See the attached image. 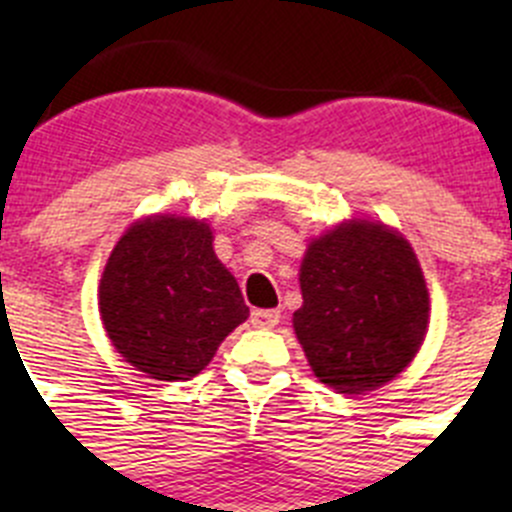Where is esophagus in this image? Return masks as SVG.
I'll list each match as a JSON object with an SVG mask.
<instances>
[{
    "mask_svg": "<svg viewBox=\"0 0 512 512\" xmlns=\"http://www.w3.org/2000/svg\"><path fill=\"white\" fill-rule=\"evenodd\" d=\"M250 322L252 327L257 329H272L280 322V312H277V309H252Z\"/></svg>",
    "mask_w": 512,
    "mask_h": 512,
    "instance_id": "esophagus-1",
    "label": "esophagus"
}]
</instances>
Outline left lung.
I'll return each mask as SVG.
<instances>
[{
    "label": "left lung",
    "instance_id": "1",
    "mask_svg": "<svg viewBox=\"0 0 512 512\" xmlns=\"http://www.w3.org/2000/svg\"><path fill=\"white\" fill-rule=\"evenodd\" d=\"M292 324L314 376L339 394L389 384L428 327V289L414 247L391 227L347 220L314 237L299 267Z\"/></svg>",
    "mask_w": 512,
    "mask_h": 512
}]
</instances>
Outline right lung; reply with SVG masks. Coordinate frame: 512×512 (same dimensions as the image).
Masks as SVG:
<instances>
[{
  "instance_id": "1",
  "label": "right lung",
  "mask_w": 512,
  "mask_h": 512,
  "mask_svg": "<svg viewBox=\"0 0 512 512\" xmlns=\"http://www.w3.org/2000/svg\"><path fill=\"white\" fill-rule=\"evenodd\" d=\"M98 309L116 352L158 381L193 379L250 317L210 225L178 215H151L123 232L103 267Z\"/></svg>"
}]
</instances>
